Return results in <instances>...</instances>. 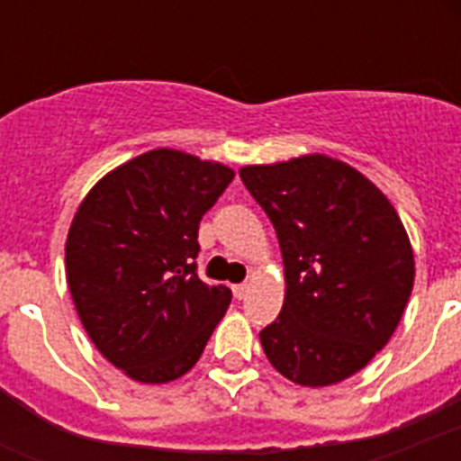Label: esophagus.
I'll return each mask as SVG.
<instances>
[{
	"label": "esophagus",
	"mask_w": 461,
	"mask_h": 461,
	"mask_svg": "<svg viewBox=\"0 0 461 461\" xmlns=\"http://www.w3.org/2000/svg\"><path fill=\"white\" fill-rule=\"evenodd\" d=\"M231 292H234V296H237L239 302H241V299H246V294H249V285H234V287H231Z\"/></svg>",
	"instance_id": "obj_1"
}]
</instances>
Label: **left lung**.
I'll return each instance as SVG.
<instances>
[{
    "mask_svg": "<svg viewBox=\"0 0 461 461\" xmlns=\"http://www.w3.org/2000/svg\"><path fill=\"white\" fill-rule=\"evenodd\" d=\"M239 176L270 217L285 260V303L260 330L267 361L306 387L349 378L390 342L414 287L397 210L328 155L249 165Z\"/></svg>",
    "mask_w": 461,
    "mask_h": 461,
    "instance_id": "left-lung-1",
    "label": "left lung"
}]
</instances>
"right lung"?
Returning <instances> with one entry per match:
<instances>
[{"label":"right lung","mask_w":461,"mask_h":461,"mask_svg":"<svg viewBox=\"0 0 461 461\" xmlns=\"http://www.w3.org/2000/svg\"><path fill=\"white\" fill-rule=\"evenodd\" d=\"M230 167L158 148L104 174L67 239V282L100 354L139 383L191 371L231 302L198 277V224Z\"/></svg>","instance_id":"1"}]
</instances>
